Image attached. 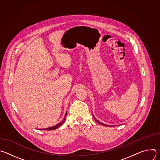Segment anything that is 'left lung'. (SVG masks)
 Masks as SVG:
<instances>
[{"label":"left lung","instance_id":"1","mask_svg":"<svg viewBox=\"0 0 160 160\" xmlns=\"http://www.w3.org/2000/svg\"><path fill=\"white\" fill-rule=\"evenodd\" d=\"M94 119H95V120L98 122V123H100V124H101L102 125H104V126H109V125H106V124H104V123H101V122H100L99 121H98V120H97V119H96V118L94 117ZM111 127V126H110Z\"/></svg>","mask_w":160,"mask_h":160}]
</instances>
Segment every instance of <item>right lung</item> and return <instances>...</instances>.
<instances>
[{
	"label": "right lung",
	"instance_id": "add662e5",
	"mask_svg": "<svg viewBox=\"0 0 160 160\" xmlns=\"http://www.w3.org/2000/svg\"><path fill=\"white\" fill-rule=\"evenodd\" d=\"M66 114H67V112H66V114H65V116H64V120H62V122H61V123H59L57 124L56 125H55V126H54V127H49V128H43V129H41V130H55V129L58 128L59 126H61V125L64 123V122L65 121V120H66ZM39 130H40V129H39Z\"/></svg>",
	"mask_w": 160,
	"mask_h": 160
}]
</instances>
